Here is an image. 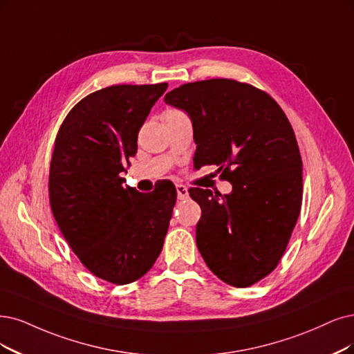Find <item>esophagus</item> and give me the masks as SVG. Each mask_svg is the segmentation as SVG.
<instances>
[{
	"instance_id": "esophagus-1",
	"label": "esophagus",
	"mask_w": 354,
	"mask_h": 354,
	"mask_svg": "<svg viewBox=\"0 0 354 354\" xmlns=\"http://www.w3.org/2000/svg\"><path fill=\"white\" fill-rule=\"evenodd\" d=\"M176 192H178V198L179 200H185L188 197V188L182 184L176 185Z\"/></svg>"
}]
</instances>
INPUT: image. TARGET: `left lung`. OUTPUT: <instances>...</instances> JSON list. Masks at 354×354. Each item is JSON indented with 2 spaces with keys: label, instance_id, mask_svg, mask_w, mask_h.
<instances>
[{
  "label": "left lung",
  "instance_id": "obj_1",
  "mask_svg": "<svg viewBox=\"0 0 354 354\" xmlns=\"http://www.w3.org/2000/svg\"><path fill=\"white\" fill-rule=\"evenodd\" d=\"M165 102L191 118L195 167L216 165L233 185L189 191L201 207L198 251L220 280L250 287L279 266L302 207L295 131L268 93L232 78L182 84Z\"/></svg>",
  "mask_w": 354,
  "mask_h": 354
}]
</instances>
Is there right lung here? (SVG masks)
Wrapping results in <instances>:
<instances>
[{"mask_svg":"<svg viewBox=\"0 0 354 354\" xmlns=\"http://www.w3.org/2000/svg\"><path fill=\"white\" fill-rule=\"evenodd\" d=\"M167 88L115 84L83 97L65 116L49 167V203L73 252L93 276L122 286L160 255L176 203L163 184L140 194L121 172L137 153L140 128Z\"/></svg>","mask_w":354,"mask_h":354,"instance_id":"add662e5","label":"right lung"}]
</instances>
